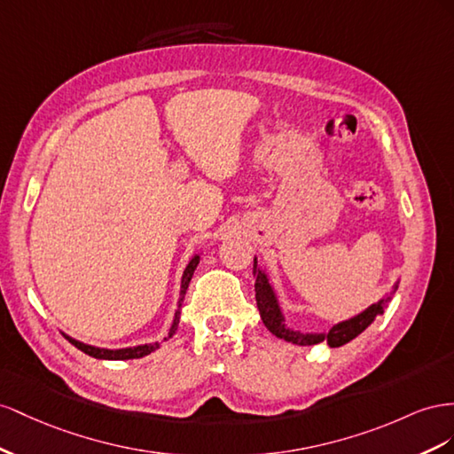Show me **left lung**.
Wrapping results in <instances>:
<instances>
[{"mask_svg": "<svg viewBox=\"0 0 454 454\" xmlns=\"http://www.w3.org/2000/svg\"><path fill=\"white\" fill-rule=\"evenodd\" d=\"M253 274L256 276V283H254L256 306H258V312H261V317L264 321V325L268 327V331L271 334H276L278 339H283V340L293 342V344H299V346H312V344H317V342H323V340H325L331 348L344 346L346 342L354 340L357 334L364 333L380 314H384V304L390 301V296H387V299L379 301L377 304L369 306L365 312H361L359 316L348 319V321H342V323H339V325H334L325 334L301 333V331L289 329L287 323H285V317H283L281 309H279V304H278V299H276V294H274V289H271V285L268 281V276L264 274L261 268H258L256 258H254ZM395 289H397V285H394V291L392 293H395Z\"/></svg>", "mask_w": 454, "mask_h": 454, "instance_id": "left-lung-1", "label": "left lung"}]
</instances>
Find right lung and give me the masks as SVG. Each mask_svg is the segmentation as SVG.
<instances>
[{"instance_id": "add662e5", "label": "right lung", "mask_w": 454, "mask_h": 454, "mask_svg": "<svg viewBox=\"0 0 454 454\" xmlns=\"http://www.w3.org/2000/svg\"><path fill=\"white\" fill-rule=\"evenodd\" d=\"M200 264V256L196 254L190 261V264L186 266L184 270V276H183V285H180V299H178V309L175 312V319H173V325L169 329V334H167V339H171V336L176 333V327H178V319H180V308H183V301H184V294H186V289L190 285V279L193 276V270L198 268ZM67 339L77 348L82 349L83 354L90 356V357H97V359H137V357H145L148 354H152L153 349H158L160 344L153 342V344H142V346H135V348H123V349H106V348H95V346H89V344H83V342H77L74 339H70V336H67ZM165 339V340H167Z\"/></svg>"}]
</instances>
